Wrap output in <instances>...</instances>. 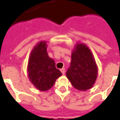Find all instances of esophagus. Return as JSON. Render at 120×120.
<instances>
[{
    "label": "esophagus",
    "instance_id": "34e87169",
    "mask_svg": "<svg viewBox=\"0 0 120 120\" xmlns=\"http://www.w3.org/2000/svg\"><path fill=\"white\" fill-rule=\"evenodd\" d=\"M60 71H61V72H62V73L63 75H64L65 74V70L64 68H62V69H60Z\"/></svg>",
    "mask_w": 120,
    "mask_h": 120
}]
</instances>
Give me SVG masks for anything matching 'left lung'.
<instances>
[{"instance_id":"1","label":"left lung","mask_w":120,"mask_h":120,"mask_svg":"<svg viewBox=\"0 0 120 120\" xmlns=\"http://www.w3.org/2000/svg\"><path fill=\"white\" fill-rule=\"evenodd\" d=\"M98 67L90 49L85 44H76L66 76L73 87L81 91L90 89L95 83Z\"/></svg>"}]
</instances>
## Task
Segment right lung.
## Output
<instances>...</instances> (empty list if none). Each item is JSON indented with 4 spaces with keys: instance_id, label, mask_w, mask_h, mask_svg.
I'll return each instance as SVG.
<instances>
[{
    "instance_id": "obj_1",
    "label": "right lung",
    "mask_w": 120,
    "mask_h": 120,
    "mask_svg": "<svg viewBox=\"0 0 120 120\" xmlns=\"http://www.w3.org/2000/svg\"><path fill=\"white\" fill-rule=\"evenodd\" d=\"M47 42L40 41L33 47L28 60V78L32 84L40 91L52 87L56 80L62 75L56 68L55 60L47 52Z\"/></svg>"
}]
</instances>
